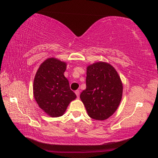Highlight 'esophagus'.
<instances>
[{"label":"esophagus","instance_id":"obj_1","mask_svg":"<svg viewBox=\"0 0 158 158\" xmlns=\"http://www.w3.org/2000/svg\"><path fill=\"white\" fill-rule=\"evenodd\" d=\"M75 94H76L77 97H79V96H80V90H75Z\"/></svg>","mask_w":158,"mask_h":158}]
</instances>
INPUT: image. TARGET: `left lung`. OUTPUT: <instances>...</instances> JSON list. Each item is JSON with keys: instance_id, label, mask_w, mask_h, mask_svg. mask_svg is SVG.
<instances>
[{"instance_id": "8db88e82", "label": "left lung", "mask_w": 158, "mask_h": 158, "mask_svg": "<svg viewBox=\"0 0 158 158\" xmlns=\"http://www.w3.org/2000/svg\"><path fill=\"white\" fill-rule=\"evenodd\" d=\"M86 88L81 99L88 116L96 120L111 116L122 100L123 85L117 72L111 64L99 62L87 68Z\"/></svg>"}]
</instances>
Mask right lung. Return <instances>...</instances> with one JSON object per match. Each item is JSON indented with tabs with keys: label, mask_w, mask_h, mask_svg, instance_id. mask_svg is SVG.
<instances>
[{
	"label": "right lung",
	"mask_w": 158,
	"mask_h": 158,
	"mask_svg": "<svg viewBox=\"0 0 158 158\" xmlns=\"http://www.w3.org/2000/svg\"><path fill=\"white\" fill-rule=\"evenodd\" d=\"M65 62L49 58L39 68L34 81V96L41 109L52 117L62 116L76 95L64 76Z\"/></svg>",
	"instance_id": "add662e5"
}]
</instances>
